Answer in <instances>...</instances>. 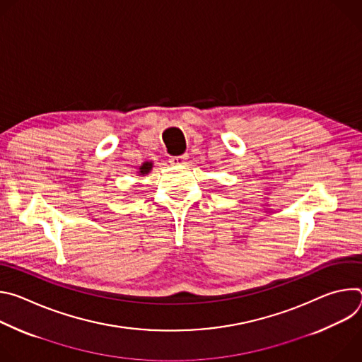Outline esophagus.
Here are the masks:
<instances>
[{
    "label": "esophagus",
    "mask_w": 362,
    "mask_h": 362,
    "mask_svg": "<svg viewBox=\"0 0 362 362\" xmlns=\"http://www.w3.org/2000/svg\"><path fill=\"white\" fill-rule=\"evenodd\" d=\"M186 159H187L186 154H182V156H173V158H170V159H169V163H170L172 166H182V165L186 163Z\"/></svg>",
    "instance_id": "34e87169"
}]
</instances>
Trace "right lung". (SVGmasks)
<instances>
[{
  "label": "right lung",
  "mask_w": 362,
  "mask_h": 362,
  "mask_svg": "<svg viewBox=\"0 0 362 362\" xmlns=\"http://www.w3.org/2000/svg\"><path fill=\"white\" fill-rule=\"evenodd\" d=\"M153 169V162L148 160V162H143L140 166H139V170H137V175L139 176H146L150 173V170Z\"/></svg>",
  "instance_id": "1"
}]
</instances>
